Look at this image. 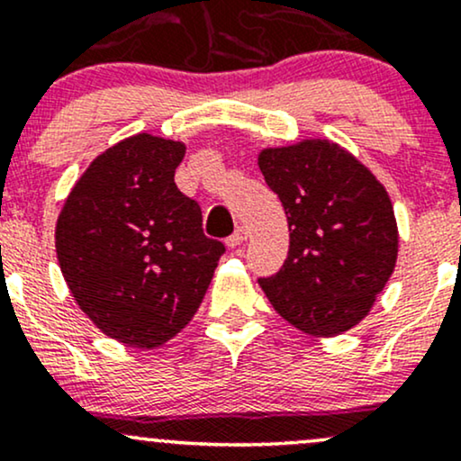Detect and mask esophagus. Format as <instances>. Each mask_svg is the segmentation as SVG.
Here are the masks:
<instances>
[{
  "label": "esophagus",
  "mask_w": 461,
  "mask_h": 461,
  "mask_svg": "<svg viewBox=\"0 0 461 461\" xmlns=\"http://www.w3.org/2000/svg\"><path fill=\"white\" fill-rule=\"evenodd\" d=\"M247 240V230L245 227H236V231L234 234H231L230 238H227V247H231V249H236L238 245H242V242Z\"/></svg>",
  "instance_id": "1"
}]
</instances>
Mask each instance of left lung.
Listing matches in <instances>:
<instances>
[{"instance_id": "1", "label": "left lung", "mask_w": 461, "mask_h": 461, "mask_svg": "<svg viewBox=\"0 0 461 461\" xmlns=\"http://www.w3.org/2000/svg\"><path fill=\"white\" fill-rule=\"evenodd\" d=\"M268 188L284 205L288 258L260 277L279 316L314 336L357 325L394 271L399 234L388 193L330 140L264 149Z\"/></svg>"}]
</instances>
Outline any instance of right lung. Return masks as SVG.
Instances as JSON below:
<instances>
[{
    "mask_svg": "<svg viewBox=\"0 0 461 461\" xmlns=\"http://www.w3.org/2000/svg\"><path fill=\"white\" fill-rule=\"evenodd\" d=\"M182 142L139 134L97 156L56 225L60 271L105 336L136 348L171 340L203 301L225 245L176 184Z\"/></svg>",
    "mask_w": 461,
    "mask_h": 461,
    "instance_id": "add662e5",
    "label": "right lung"
}]
</instances>
